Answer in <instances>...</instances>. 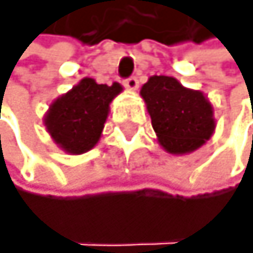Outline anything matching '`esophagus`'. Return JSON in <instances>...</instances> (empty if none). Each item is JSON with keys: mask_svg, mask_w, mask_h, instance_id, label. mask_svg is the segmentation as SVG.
Listing matches in <instances>:
<instances>
[{"mask_svg": "<svg viewBox=\"0 0 253 253\" xmlns=\"http://www.w3.org/2000/svg\"><path fill=\"white\" fill-rule=\"evenodd\" d=\"M124 86L129 89V91H135V89L139 87V81H137V78H129V79H126L124 81Z\"/></svg>", "mask_w": 253, "mask_h": 253, "instance_id": "34e87169", "label": "esophagus"}]
</instances>
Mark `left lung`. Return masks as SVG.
<instances>
[{"label":"left lung","instance_id":"obj_1","mask_svg":"<svg viewBox=\"0 0 253 253\" xmlns=\"http://www.w3.org/2000/svg\"><path fill=\"white\" fill-rule=\"evenodd\" d=\"M141 97L166 152L190 154L212 137L217 124L213 106L202 91L182 86L172 76H151L141 87Z\"/></svg>","mask_w":253,"mask_h":253}]
</instances>
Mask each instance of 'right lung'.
Listing matches in <instances>:
<instances>
[{
	"label": "right lung",
	"instance_id": "1",
	"mask_svg": "<svg viewBox=\"0 0 253 253\" xmlns=\"http://www.w3.org/2000/svg\"><path fill=\"white\" fill-rule=\"evenodd\" d=\"M121 92L119 83L107 86L92 78L81 79L49 104L42 119L46 130L57 147L71 156L91 151L101 139L112 99Z\"/></svg>",
	"mask_w": 253,
	"mask_h": 253
}]
</instances>
